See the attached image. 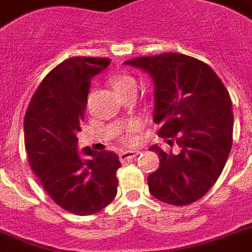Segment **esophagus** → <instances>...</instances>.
<instances>
[{
    "instance_id": "obj_1",
    "label": "esophagus",
    "mask_w": 252,
    "mask_h": 252,
    "mask_svg": "<svg viewBox=\"0 0 252 252\" xmlns=\"http://www.w3.org/2000/svg\"><path fill=\"white\" fill-rule=\"evenodd\" d=\"M138 154H140V151H122L120 154V160H121V162H127V161L136 158Z\"/></svg>"
}]
</instances>
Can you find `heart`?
Segmentation results:
<instances>
[{
    "instance_id": "heart-1",
    "label": "heart",
    "mask_w": 252,
    "mask_h": 252,
    "mask_svg": "<svg viewBox=\"0 0 252 252\" xmlns=\"http://www.w3.org/2000/svg\"><path fill=\"white\" fill-rule=\"evenodd\" d=\"M111 84H112V87L116 92L121 91H127L130 89H137V84H136V80L130 75H126V73H120V75L115 76L112 80H111ZM137 127H132L128 132L127 138L132 141L135 138V131Z\"/></svg>"
}]
</instances>
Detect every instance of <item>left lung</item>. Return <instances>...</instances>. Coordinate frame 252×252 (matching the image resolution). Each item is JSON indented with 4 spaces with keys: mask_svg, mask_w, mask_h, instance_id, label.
I'll list each match as a JSON object with an SVG mask.
<instances>
[{
    "mask_svg": "<svg viewBox=\"0 0 252 252\" xmlns=\"http://www.w3.org/2000/svg\"><path fill=\"white\" fill-rule=\"evenodd\" d=\"M154 82L158 135L179 154L154 145L160 166L147 177L154 197L175 206L192 204L214 186L232 145L234 114L227 90L205 62L182 54L137 57L125 62Z\"/></svg>",
    "mask_w": 252,
    "mask_h": 252,
    "instance_id": "8db88e82",
    "label": "left lung"
}]
</instances>
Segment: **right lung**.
Listing matches in <instances>:
<instances>
[{
	"label": "right lung",
	"instance_id": "add662e5",
	"mask_svg": "<svg viewBox=\"0 0 252 252\" xmlns=\"http://www.w3.org/2000/svg\"><path fill=\"white\" fill-rule=\"evenodd\" d=\"M108 64L110 59L66 60L43 78L25 115L30 165L50 197L75 215L101 211L117 193L119 156L77 146L91 80Z\"/></svg>",
	"mask_w": 252,
	"mask_h": 252
}]
</instances>
